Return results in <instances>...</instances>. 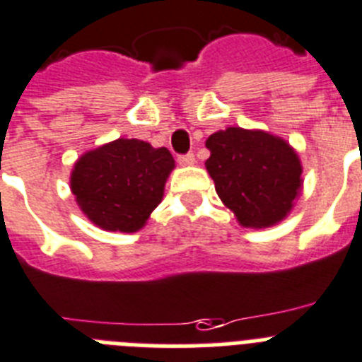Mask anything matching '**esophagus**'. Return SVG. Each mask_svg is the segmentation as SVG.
<instances>
[{"instance_id":"1","label":"esophagus","mask_w":362,"mask_h":362,"mask_svg":"<svg viewBox=\"0 0 362 362\" xmlns=\"http://www.w3.org/2000/svg\"><path fill=\"white\" fill-rule=\"evenodd\" d=\"M178 163H180V165H193V163H195V154H180V156H178Z\"/></svg>"}]
</instances>
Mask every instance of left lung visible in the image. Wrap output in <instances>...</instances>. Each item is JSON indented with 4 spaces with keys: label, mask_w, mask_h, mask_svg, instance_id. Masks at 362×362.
Wrapping results in <instances>:
<instances>
[{
    "label": "left lung",
    "mask_w": 362,
    "mask_h": 362,
    "mask_svg": "<svg viewBox=\"0 0 362 362\" xmlns=\"http://www.w3.org/2000/svg\"><path fill=\"white\" fill-rule=\"evenodd\" d=\"M206 147L215 191L241 226L269 228L289 215L302 189V163L285 139L228 127L209 136Z\"/></svg>",
    "instance_id": "obj_1"
}]
</instances>
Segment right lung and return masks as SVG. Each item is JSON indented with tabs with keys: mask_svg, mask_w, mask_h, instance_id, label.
<instances>
[{
	"mask_svg": "<svg viewBox=\"0 0 362 362\" xmlns=\"http://www.w3.org/2000/svg\"><path fill=\"white\" fill-rule=\"evenodd\" d=\"M175 160L165 147L119 138L88 151L71 171V193L93 224L108 232L144 228L163 197Z\"/></svg>",
	"mask_w": 362,
	"mask_h": 362,
	"instance_id": "obj_1",
	"label": "right lung"
}]
</instances>
